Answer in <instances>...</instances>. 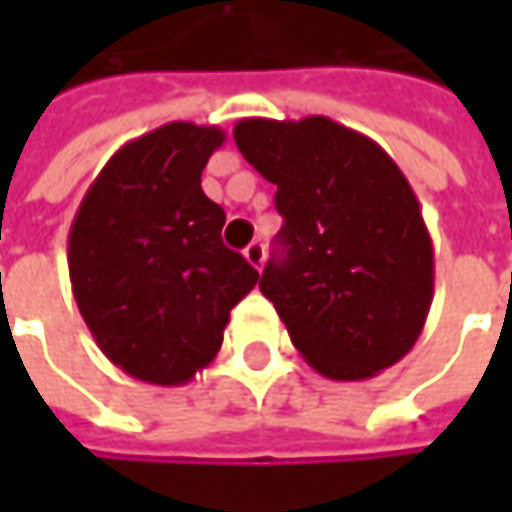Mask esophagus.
<instances>
[{
  "mask_svg": "<svg viewBox=\"0 0 512 512\" xmlns=\"http://www.w3.org/2000/svg\"><path fill=\"white\" fill-rule=\"evenodd\" d=\"M245 259L250 262V265L256 267V270H262V265H265L267 259V250L262 242H250V245L245 247Z\"/></svg>",
  "mask_w": 512,
  "mask_h": 512,
  "instance_id": "1",
  "label": "esophagus"
}]
</instances>
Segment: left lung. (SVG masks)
<instances>
[{
	"label": "left lung",
	"mask_w": 512,
	"mask_h": 512,
	"mask_svg": "<svg viewBox=\"0 0 512 512\" xmlns=\"http://www.w3.org/2000/svg\"><path fill=\"white\" fill-rule=\"evenodd\" d=\"M233 139L276 185L285 225L259 290L290 342L336 382L399 362L433 302V242L399 165L327 116L242 119Z\"/></svg>",
	"instance_id": "8db88e82"
}]
</instances>
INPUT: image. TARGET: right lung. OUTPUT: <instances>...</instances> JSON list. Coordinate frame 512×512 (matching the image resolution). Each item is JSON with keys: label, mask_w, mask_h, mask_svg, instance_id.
Here are the masks:
<instances>
[{"label": "right lung", "mask_w": 512, "mask_h": 512, "mask_svg": "<svg viewBox=\"0 0 512 512\" xmlns=\"http://www.w3.org/2000/svg\"><path fill=\"white\" fill-rule=\"evenodd\" d=\"M216 125L170 122L116 150L68 236L73 299L99 350L133 379L185 384L216 359L259 270L222 242L202 190Z\"/></svg>", "instance_id": "obj_1"}]
</instances>
